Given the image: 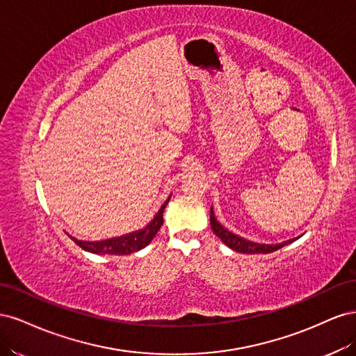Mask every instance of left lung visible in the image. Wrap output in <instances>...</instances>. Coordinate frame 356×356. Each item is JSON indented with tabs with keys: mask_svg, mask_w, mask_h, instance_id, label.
<instances>
[{
	"mask_svg": "<svg viewBox=\"0 0 356 356\" xmlns=\"http://www.w3.org/2000/svg\"><path fill=\"white\" fill-rule=\"evenodd\" d=\"M211 227L213 230V233L218 236V238L222 241V243L227 245L230 250L236 251V252H241V254H268V252H275L277 251L279 248H282L291 242L297 241L298 238L296 239H289V241H285L282 243H257V242H252V241H248L245 238H241V236L234 234L232 232H229L225 227H222V225L217 221V218H215L213 215V209L211 208Z\"/></svg>",
	"mask_w": 356,
	"mask_h": 356,
	"instance_id": "obj_1",
	"label": "left lung"
}]
</instances>
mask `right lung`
Returning a JSON list of instances; mask_svg holds the SVG:
<instances>
[{"label": "right lung", "instance_id": "right-lung-1", "mask_svg": "<svg viewBox=\"0 0 356 356\" xmlns=\"http://www.w3.org/2000/svg\"><path fill=\"white\" fill-rule=\"evenodd\" d=\"M169 199H170V196L166 199V202L163 204H161V208L154 215V218L149 221L144 229H139L136 232L127 233L123 236H117V238L105 239V241H95V242L79 241V239L72 238V236H70V238L75 243H77L81 250L92 252V254L127 255V254L136 252L139 250H143V248H145L147 245H149V242L154 239V236L160 230L161 224H163V211L166 208Z\"/></svg>", "mask_w": 356, "mask_h": 356}]
</instances>
